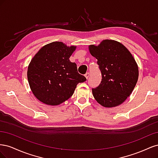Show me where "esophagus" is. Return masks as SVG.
Listing matches in <instances>:
<instances>
[{"instance_id":"esophagus-1","label":"esophagus","mask_w":158,"mask_h":158,"mask_svg":"<svg viewBox=\"0 0 158 158\" xmlns=\"http://www.w3.org/2000/svg\"><path fill=\"white\" fill-rule=\"evenodd\" d=\"M89 73H86L85 74V77L86 78V79L88 80V78H89Z\"/></svg>"}]
</instances>
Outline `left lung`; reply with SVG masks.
Wrapping results in <instances>:
<instances>
[{
	"mask_svg": "<svg viewBox=\"0 0 158 158\" xmlns=\"http://www.w3.org/2000/svg\"><path fill=\"white\" fill-rule=\"evenodd\" d=\"M90 54L98 60L102 81L92 88L95 100L102 106L113 107L125 101L135 88L138 69L126 47L114 40H103L98 46H89Z\"/></svg>",
	"mask_w": 158,
	"mask_h": 158,
	"instance_id": "left-lung-1",
	"label": "left lung"
}]
</instances>
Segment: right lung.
I'll use <instances>...</instances> for the list:
<instances>
[{"label": "right lung", "instance_id": "right-lung-1", "mask_svg": "<svg viewBox=\"0 0 158 158\" xmlns=\"http://www.w3.org/2000/svg\"><path fill=\"white\" fill-rule=\"evenodd\" d=\"M75 49L62 42H52L43 47L31 60L28 82L40 102L58 106L73 95L78 83L86 80L78 73L76 64L69 60Z\"/></svg>", "mask_w": 158, "mask_h": 158}]
</instances>
